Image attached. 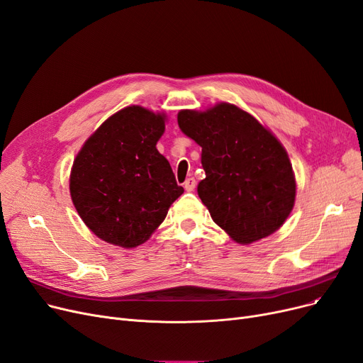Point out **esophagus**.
I'll return each instance as SVG.
<instances>
[{
  "instance_id": "esophagus-1",
  "label": "esophagus",
  "mask_w": 363,
  "mask_h": 363,
  "mask_svg": "<svg viewBox=\"0 0 363 363\" xmlns=\"http://www.w3.org/2000/svg\"><path fill=\"white\" fill-rule=\"evenodd\" d=\"M184 188L186 191H194L196 188V179L194 178H186V181L184 182Z\"/></svg>"
}]
</instances>
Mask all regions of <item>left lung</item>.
<instances>
[{
	"instance_id": "obj_1",
	"label": "left lung",
	"mask_w": 363,
	"mask_h": 363,
	"mask_svg": "<svg viewBox=\"0 0 363 363\" xmlns=\"http://www.w3.org/2000/svg\"><path fill=\"white\" fill-rule=\"evenodd\" d=\"M178 124L201 147L206 178L197 193L213 223L242 245L279 230L294 208L296 184L277 138L227 102L203 113L184 109Z\"/></svg>"
}]
</instances>
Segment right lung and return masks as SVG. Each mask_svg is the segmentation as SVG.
I'll list each match as a JSON object with an SVG mask.
<instances>
[{"label": "right lung", "mask_w": 363, "mask_h": 363, "mask_svg": "<svg viewBox=\"0 0 363 363\" xmlns=\"http://www.w3.org/2000/svg\"><path fill=\"white\" fill-rule=\"evenodd\" d=\"M164 114L132 105L105 120L77 154L69 191L99 239L136 247L150 239L184 188L155 145Z\"/></svg>", "instance_id": "add662e5"}]
</instances>
